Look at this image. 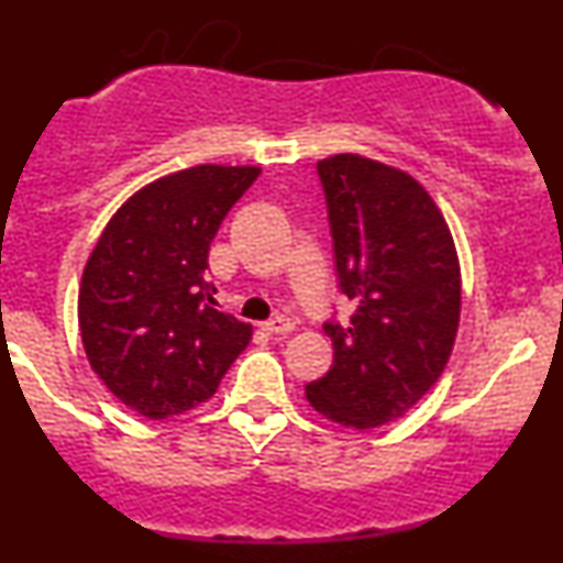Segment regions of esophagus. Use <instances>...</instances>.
Returning a JSON list of instances; mask_svg holds the SVG:
<instances>
[{
	"label": "esophagus",
	"instance_id": "34e87169",
	"mask_svg": "<svg viewBox=\"0 0 563 563\" xmlns=\"http://www.w3.org/2000/svg\"><path fill=\"white\" fill-rule=\"evenodd\" d=\"M262 331L267 335H286L294 331V322H290L288 318H283V314H277V318L262 322Z\"/></svg>",
	"mask_w": 563,
	"mask_h": 563
}]
</instances>
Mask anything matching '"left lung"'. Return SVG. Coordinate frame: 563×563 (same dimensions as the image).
I'll return each instance as SVG.
<instances>
[{
  "label": "left lung",
  "mask_w": 563,
  "mask_h": 563,
  "mask_svg": "<svg viewBox=\"0 0 563 563\" xmlns=\"http://www.w3.org/2000/svg\"><path fill=\"white\" fill-rule=\"evenodd\" d=\"M349 322H325L333 365L307 386L320 416L376 429L442 376L461 322V264L442 211L410 174L341 153L318 161Z\"/></svg>",
  "instance_id": "8db88e82"
}]
</instances>
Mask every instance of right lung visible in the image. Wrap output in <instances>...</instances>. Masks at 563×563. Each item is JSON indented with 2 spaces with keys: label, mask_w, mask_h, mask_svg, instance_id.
<instances>
[{
  "label": "right lung",
  "mask_w": 563,
  "mask_h": 563,
  "mask_svg": "<svg viewBox=\"0 0 563 563\" xmlns=\"http://www.w3.org/2000/svg\"><path fill=\"white\" fill-rule=\"evenodd\" d=\"M260 166H192L145 185L89 254L79 331L119 402L161 418L192 410L249 346L251 325L217 309L209 249Z\"/></svg>",
  "instance_id": "obj_1"
}]
</instances>
